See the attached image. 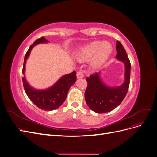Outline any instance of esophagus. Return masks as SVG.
Listing matches in <instances>:
<instances>
[{"label": "esophagus", "instance_id": "obj_1", "mask_svg": "<svg viewBox=\"0 0 157 157\" xmlns=\"http://www.w3.org/2000/svg\"><path fill=\"white\" fill-rule=\"evenodd\" d=\"M77 77L78 78H82L84 77V74L82 71H78V72L77 73Z\"/></svg>", "mask_w": 157, "mask_h": 157}]
</instances>
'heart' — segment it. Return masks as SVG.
Returning a JSON list of instances; mask_svg holds the SVG:
<instances>
[{
    "instance_id": "1",
    "label": "heart",
    "mask_w": 157,
    "mask_h": 157,
    "mask_svg": "<svg viewBox=\"0 0 157 157\" xmlns=\"http://www.w3.org/2000/svg\"><path fill=\"white\" fill-rule=\"evenodd\" d=\"M112 50L113 47L110 42L94 41L80 49L78 58L80 60H89L92 58V65L99 66L108 58Z\"/></svg>"
}]
</instances>
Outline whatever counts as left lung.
<instances>
[{
	"label": "left lung",
	"instance_id": "8db88e82",
	"mask_svg": "<svg viewBox=\"0 0 157 157\" xmlns=\"http://www.w3.org/2000/svg\"><path fill=\"white\" fill-rule=\"evenodd\" d=\"M116 58L125 65V81L121 86L109 88L104 84L99 73H95L86 78L88 86L85 91V100L90 109L97 113L111 111L124 99L130 85L131 64L126 50L119 41H117Z\"/></svg>",
	"mask_w": 157,
	"mask_h": 157
}]
</instances>
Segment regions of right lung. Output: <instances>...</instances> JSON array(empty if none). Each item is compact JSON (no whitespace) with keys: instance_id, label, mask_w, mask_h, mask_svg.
Here are the masks:
<instances>
[{"instance_id":"1","label":"right lung","mask_w":157,"mask_h":157,"mask_svg":"<svg viewBox=\"0 0 157 157\" xmlns=\"http://www.w3.org/2000/svg\"><path fill=\"white\" fill-rule=\"evenodd\" d=\"M48 42L43 36L36 40L28 49L24 58L22 73L24 74L26 60L29 57L33 47L37 44ZM77 79L76 72L63 76L54 86L44 90H36L31 88L28 84L25 77L22 78L23 84L25 93L30 100L39 109L44 111H52L59 108L65 101L67 96L69 88L75 82Z\"/></svg>"}]
</instances>
